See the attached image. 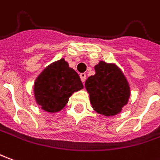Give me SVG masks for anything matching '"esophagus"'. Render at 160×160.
I'll return each instance as SVG.
<instances>
[{"mask_svg": "<svg viewBox=\"0 0 160 160\" xmlns=\"http://www.w3.org/2000/svg\"><path fill=\"white\" fill-rule=\"evenodd\" d=\"M80 80L82 82H85L86 81V79H87V74L85 73V72H82V73H80Z\"/></svg>", "mask_w": 160, "mask_h": 160, "instance_id": "34e87169", "label": "esophagus"}]
</instances>
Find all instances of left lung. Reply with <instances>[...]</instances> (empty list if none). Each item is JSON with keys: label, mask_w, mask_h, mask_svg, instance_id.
<instances>
[{"label": "left lung", "mask_w": 160, "mask_h": 160, "mask_svg": "<svg viewBox=\"0 0 160 160\" xmlns=\"http://www.w3.org/2000/svg\"><path fill=\"white\" fill-rule=\"evenodd\" d=\"M94 69L95 74L85 83L92 107L98 113L106 116L119 113L130 97L126 77L116 66L105 61H100Z\"/></svg>", "instance_id": "8db88e82"}]
</instances>
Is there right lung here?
<instances>
[{"label": "right lung", "mask_w": 160, "mask_h": 160, "mask_svg": "<svg viewBox=\"0 0 160 160\" xmlns=\"http://www.w3.org/2000/svg\"><path fill=\"white\" fill-rule=\"evenodd\" d=\"M83 88L79 74L61 59L48 66L34 83L36 102L49 112H56L67 105L74 92Z\"/></svg>", "instance_id": "1"}]
</instances>
